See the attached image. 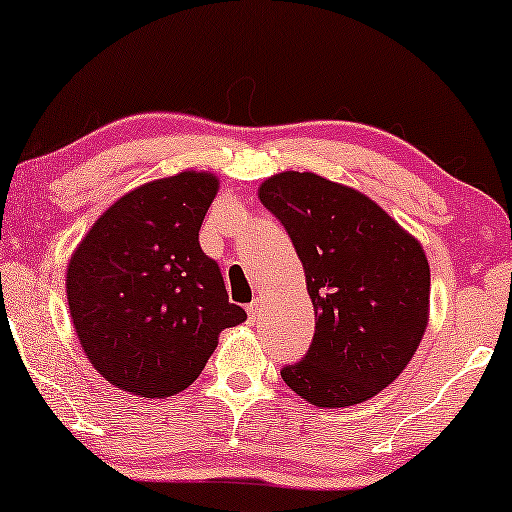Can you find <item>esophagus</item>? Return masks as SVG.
Returning <instances> with one entry per match:
<instances>
[{"label":"esophagus","mask_w":512,"mask_h":512,"mask_svg":"<svg viewBox=\"0 0 512 512\" xmlns=\"http://www.w3.org/2000/svg\"><path fill=\"white\" fill-rule=\"evenodd\" d=\"M247 314H249V324H254L256 317H258V300H254V303L247 305Z\"/></svg>","instance_id":"esophagus-1"}]
</instances>
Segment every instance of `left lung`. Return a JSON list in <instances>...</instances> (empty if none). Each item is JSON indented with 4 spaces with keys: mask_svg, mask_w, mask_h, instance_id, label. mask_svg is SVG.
I'll use <instances>...</instances> for the list:
<instances>
[{
    "mask_svg": "<svg viewBox=\"0 0 512 512\" xmlns=\"http://www.w3.org/2000/svg\"><path fill=\"white\" fill-rule=\"evenodd\" d=\"M258 198L303 263L314 338L282 380L317 408H347L389 387L429 324L431 270L415 235L356 188L314 172L272 174Z\"/></svg>",
    "mask_w": 512,
    "mask_h": 512,
    "instance_id": "left-lung-1",
    "label": "left lung"
}]
</instances>
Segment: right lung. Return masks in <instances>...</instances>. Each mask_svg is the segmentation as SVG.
Instances as JSON below:
<instances>
[{"label": "right lung", "instance_id": "obj_1", "mask_svg": "<svg viewBox=\"0 0 512 512\" xmlns=\"http://www.w3.org/2000/svg\"><path fill=\"white\" fill-rule=\"evenodd\" d=\"M216 193L219 177L195 170L132 188L69 258L76 338L114 387L144 398L179 394L198 380L223 328L247 319L198 242Z\"/></svg>", "mask_w": 512, "mask_h": 512}]
</instances>
